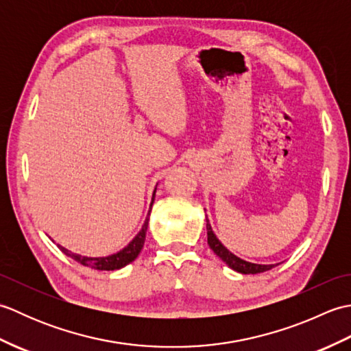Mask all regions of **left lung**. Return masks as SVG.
I'll return each mask as SVG.
<instances>
[{
  "instance_id": "left-lung-1",
  "label": "left lung",
  "mask_w": 351,
  "mask_h": 351,
  "mask_svg": "<svg viewBox=\"0 0 351 351\" xmlns=\"http://www.w3.org/2000/svg\"><path fill=\"white\" fill-rule=\"evenodd\" d=\"M206 234H208V244H210V247L213 249V252L217 255L219 258H221V261H225V263L232 268V270L238 271V273H243V274H258V273H263L267 270H271L274 267V264L271 265H263V264H253V263H247V261H244L241 258L235 256L234 253H230L225 245H223L219 238L214 235L211 225H210V220L206 219Z\"/></svg>"
}]
</instances>
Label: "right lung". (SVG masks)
I'll use <instances>...</instances> for the list:
<instances>
[{
	"label": "right lung",
	"instance_id": "1",
	"mask_svg": "<svg viewBox=\"0 0 351 351\" xmlns=\"http://www.w3.org/2000/svg\"><path fill=\"white\" fill-rule=\"evenodd\" d=\"M154 196H155V193H154ZM152 204H154V197H152ZM152 204H151V208H149V214H151ZM149 214H147L143 228H141V230L137 234V237L134 238V240L128 245H126L125 249L114 253V255H111V256H106V258H87V256H81V255H77V253H72L69 250H66L64 247H62V245H58V244L57 245H58V249H60L64 253V255L71 256L72 259H75L77 263L83 264L86 267L95 268V270H119V268H122L126 264L132 263V261L138 256L140 250L143 249L145 238H146V230H147V223H149Z\"/></svg>",
	"mask_w": 351,
	"mask_h": 351
}]
</instances>
